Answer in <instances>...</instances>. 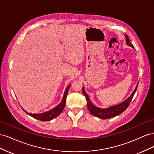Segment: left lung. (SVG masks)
I'll use <instances>...</instances> for the list:
<instances>
[{
  "instance_id": "obj_1",
  "label": "left lung",
  "mask_w": 154,
  "mask_h": 154,
  "mask_svg": "<svg viewBox=\"0 0 154 154\" xmlns=\"http://www.w3.org/2000/svg\"><path fill=\"white\" fill-rule=\"evenodd\" d=\"M125 37L126 38H127V44L129 46H131L132 48H134V45L130 43L128 36L127 35H125ZM137 85H138V83L136 88H135L134 91L131 94V96H130L127 100H125L124 102H123V103H120L118 105L111 106L110 108L106 109L97 108V107L95 106L94 105H92V103H91L89 100V97H88V95L85 92L84 88L83 87V94H84L87 100V108L88 109V111L90 112V113L92 115L96 117H97L100 119H103L112 118L115 117L116 116L119 115L120 114L123 112L128 108V106H129L130 102H131L133 97L134 96L135 92H136L137 90Z\"/></svg>"
}]
</instances>
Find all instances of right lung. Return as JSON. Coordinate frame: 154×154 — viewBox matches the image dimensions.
Instances as JSON below:
<instances>
[{
    "instance_id": "add662e5",
    "label": "right lung",
    "mask_w": 154,
    "mask_h": 154,
    "mask_svg": "<svg viewBox=\"0 0 154 154\" xmlns=\"http://www.w3.org/2000/svg\"><path fill=\"white\" fill-rule=\"evenodd\" d=\"M69 87H70V85L67 86V87L66 88V91H65L64 95L63 97V100L61 103H60L58 106L54 107V109H51V110L48 112H45L42 113V114H31V113H27L25 110L24 111L26 112L27 114L31 116V117L38 119L40 121H42V122H48V121L54 119V118L58 116L64 109L65 105H66V98H67V93L69 89Z\"/></svg>"
}]
</instances>
